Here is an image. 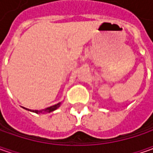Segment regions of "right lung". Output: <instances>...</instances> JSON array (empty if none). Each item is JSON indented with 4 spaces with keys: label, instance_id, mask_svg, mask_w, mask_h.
<instances>
[{
    "label": "right lung",
    "instance_id": "right-lung-1",
    "mask_svg": "<svg viewBox=\"0 0 153 153\" xmlns=\"http://www.w3.org/2000/svg\"><path fill=\"white\" fill-rule=\"evenodd\" d=\"M60 104L61 103H58L54 105H52L50 107H48V108L44 109V110H42V111H38V110H35V111H31L33 112H36L37 114H40V113H49V112H52L53 111H55L56 109H58L59 106H60ZM26 109V108H25ZM26 110H29V109H26Z\"/></svg>",
    "mask_w": 153,
    "mask_h": 153
}]
</instances>
